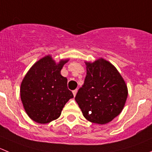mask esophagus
<instances>
[{
	"label": "esophagus",
	"instance_id": "obj_1",
	"mask_svg": "<svg viewBox=\"0 0 152 152\" xmlns=\"http://www.w3.org/2000/svg\"><path fill=\"white\" fill-rule=\"evenodd\" d=\"M77 89H75V90L72 91L74 96H75V95H76V94H77Z\"/></svg>",
	"mask_w": 152,
	"mask_h": 152
}]
</instances>
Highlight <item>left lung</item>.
<instances>
[{
  "instance_id": "8db88e82",
  "label": "left lung",
  "mask_w": 152,
  "mask_h": 152,
  "mask_svg": "<svg viewBox=\"0 0 152 152\" xmlns=\"http://www.w3.org/2000/svg\"><path fill=\"white\" fill-rule=\"evenodd\" d=\"M84 83L75 96L88 121L104 125L119 115L128 97L125 80L115 66L104 59L86 62Z\"/></svg>"
}]
</instances>
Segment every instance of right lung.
I'll use <instances>...</instances> for the list:
<instances>
[{
    "label": "right lung",
    "instance_id": "add662e5",
    "mask_svg": "<svg viewBox=\"0 0 152 152\" xmlns=\"http://www.w3.org/2000/svg\"><path fill=\"white\" fill-rule=\"evenodd\" d=\"M69 60L59 63L51 56L40 59L24 76L20 88L23 106L28 116L37 123L46 124L60 117L68 101L74 97L67 87V78L60 71Z\"/></svg>",
    "mask_w": 152,
    "mask_h": 152
}]
</instances>
